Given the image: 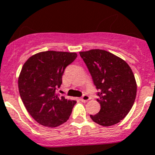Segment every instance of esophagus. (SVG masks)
I'll return each mask as SVG.
<instances>
[{"label":"esophagus","mask_w":155,"mask_h":155,"mask_svg":"<svg viewBox=\"0 0 155 155\" xmlns=\"http://www.w3.org/2000/svg\"><path fill=\"white\" fill-rule=\"evenodd\" d=\"M90 98H91V97H90L89 96L87 95V94H84V95H83V96H82V97H81V98H80V100H81L82 102H87V101H89Z\"/></svg>","instance_id":"34e87169"}]
</instances>
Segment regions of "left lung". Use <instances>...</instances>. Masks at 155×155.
Returning a JSON list of instances; mask_svg holds the SVG:
<instances>
[{
  "label": "left lung",
  "instance_id": "obj_1",
  "mask_svg": "<svg viewBox=\"0 0 155 155\" xmlns=\"http://www.w3.org/2000/svg\"><path fill=\"white\" fill-rule=\"evenodd\" d=\"M99 92L101 109L91 115L93 121L108 127L119 123L132 109L136 97V79L124 60L103 49L80 52Z\"/></svg>",
  "mask_w": 155,
  "mask_h": 155
}]
</instances>
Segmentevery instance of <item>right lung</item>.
<instances>
[{
  "instance_id": "add662e5",
  "label": "right lung",
  "mask_w": 155,
  "mask_h": 155,
  "mask_svg": "<svg viewBox=\"0 0 155 155\" xmlns=\"http://www.w3.org/2000/svg\"><path fill=\"white\" fill-rule=\"evenodd\" d=\"M76 58V53L49 50L31 56L23 64L18 80L19 94L38 124L55 128L69 118L76 102L60 97L57 89L65 68Z\"/></svg>"
}]
</instances>
